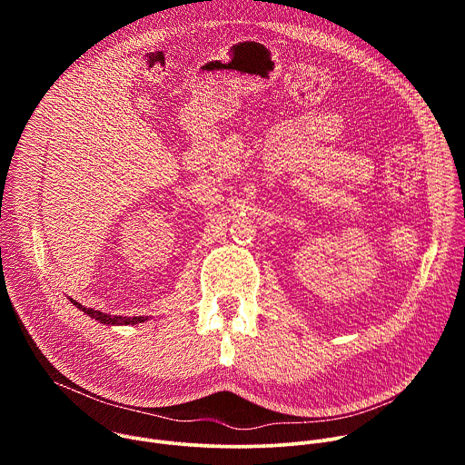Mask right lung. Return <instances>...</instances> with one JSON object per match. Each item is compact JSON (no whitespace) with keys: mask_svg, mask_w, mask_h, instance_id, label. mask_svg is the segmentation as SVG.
<instances>
[{"mask_svg":"<svg viewBox=\"0 0 465 465\" xmlns=\"http://www.w3.org/2000/svg\"><path fill=\"white\" fill-rule=\"evenodd\" d=\"M74 305H77L81 311H84L86 314H90L92 318L99 320L101 323H108V325H128V323H142L147 320V316H134V318H128V316H112V314H106V312H101V311H95V309H88L84 305H81L79 302L74 300Z\"/></svg>","mask_w":465,"mask_h":465,"instance_id":"obj_1","label":"right lung"}]
</instances>
